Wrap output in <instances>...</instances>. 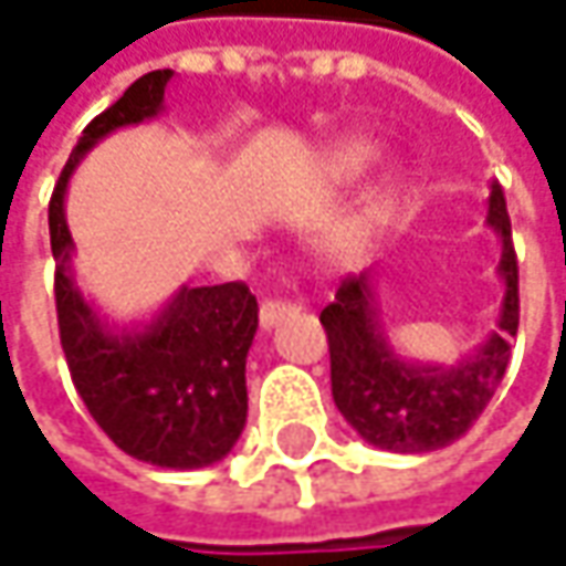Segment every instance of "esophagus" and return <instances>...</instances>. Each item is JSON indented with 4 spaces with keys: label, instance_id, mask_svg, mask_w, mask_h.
I'll return each instance as SVG.
<instances>
[{
    "label": "esophagus",
    "instance_id": "esophagus-1",
    "mask_svg": "<svg viewBox=\"0 0 566 566\" xmlns=\"http://www.w3.org/2000/svg\"><path fill=\"white\" fill-rule=\"evenodd\" d=\"M297 314V304H291V301H262V307H259V323L265 326V329H272V326H279L282 319Z\"/></svg>",
    "mask_w": 566,
    "mask_h": 566
}]
</instances>
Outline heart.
Wrapping results in <instances>:
<instances>
[{
    "label": "heart",
    "mask_w": 566,
    "mask_h": 566,
    "mask_svg": "<svg viewBox=\"0 0 566 566\" xmlns=\"http://www.w3.org/2000/svg\"><path fill=\"white\" fill-rule=\"evenodd\" d=\"M378 159V147L365 137H343L333 147L323 153V176L329 182L346 185L355 182L358 176H365L371 169V163Z\"/></svg>",
    "instance_id": "obj_1"
}]
</instances>
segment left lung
<instances>
[{
    "mask_svg": "<svg viewBox=\"0 0 566 566\" xmlns=\"http://www.w3.org/2000/svg\"><path fill=\"white\" fill-rule=\"evenodd\" d=\"M486 227L500 237V279L506 284L496 333L454 365L400 358L381 326L375 269L349 275L319 323L329 339L333 400L352 429L375 449L397 454L436 451L461 439L490 403L510 365V339L518 329V262L503 188L490 185Z\"/></svg>",
    "mask_w": 566,
    "mask_h": 566,
    "instance_id": "1",
    "label": "left lung"
}]
</instances>
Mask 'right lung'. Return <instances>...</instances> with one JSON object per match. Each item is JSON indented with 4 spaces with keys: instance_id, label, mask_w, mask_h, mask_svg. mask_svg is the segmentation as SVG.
Returning a JSON list of instances; mask_svg holds the SVG:
<instances>
[{
    "instance_id": "obj_1",
    "label": "right lung",
    "mask_w": 566,
    "mask_h": 566,
    "mask_svg": "<svg viewBox=\"0 0 566 566\" xmlns=\"http://www.w3.org/2000/svg\"><path fill=\"white\" fill-rule=\"evenodd\" d=\"M172 70H153L83 130L51 198L53 294L60 346L92 419L137 461L195 471L227 458L247 426V355L259 304L243 282L188 287L150 323L117 329L83 297L73 279L66 188L102 137L163 112Z\"/></svg>"
}]
</instances>
